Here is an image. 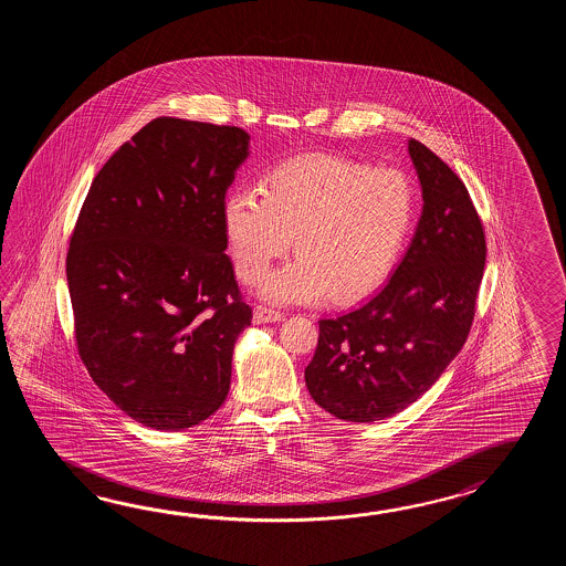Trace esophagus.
I'll use <instances>...</instances> for the list:
<instances>
[{"label": "esophagus", "mask_w": 566, "mask_h": 566, "mask_svg": "<svg viewBox=\"0 0 566 566\" xmlns=\"http://www.w3.org/2000/svg\"><path fill=\"white\" fill-rule=\"evenodd\" d=\"M283 319V313L269 310L265 305H256L253 312L254 324H275Z\"/></svg>", "instance_id": "obj_1"}]
</instances>
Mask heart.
I'll use <instances>...</instances> for the list:
<instances>
[{
	"label": "heart",
	"instance_id": "b5f03b06",
	"mask_svg": "<svg viewBox=\"0 0 566 566\" xmlns=\"http://www.w3.org/2000/svg\"><path fill=\"white\" fill-rule=\"evenodd\" d=\"M254 190L230 192L222 227L239 277L256 283L293 239L297 259L273 271L261 297L279 305L358 301L400 261L417 198L405 174L339 157L289 159Z\"/></svg>",
	"mask_w": 566,
	"mask_h": 566
}]
</instances>
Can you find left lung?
<instances>
[{"label": "left lung", "mask_w": 566, "mask_h": 566, "mask_svg": "<svg viewBox=\"0 0 566 566\" xmlns=\"http://www.w3.org/2000/svg\"><path fill=\"white\" fill-rule=\"evenodd\" d=\"M422 212L395 273L358 310L319 319L305 368L313 400L349 422L382 421L421 398L470 334L485 237L465 184L417 139Z\"/></svg>", "instance_id": "1"}]
</instances>
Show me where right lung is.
Wrapping results in <instances>:
<instances>
[{
    "instance_id": "obj_1",
    "label": "right lung",
    "mask_w": 566,
    "mask_h": 566,
    "mask_svg": "<svg viewBox=\"0 0 566 566\" xmlns=\"http://www.w3.org/2000/svg\"><path fill=\"white\" fill-rule=\"evenodd\" d=\"M249 133L159 117L96 174L66 256L74 334L95 385L157 431L227 400L253 312L227 251L222 202Z\"/></svg>"
}]
</instances>
